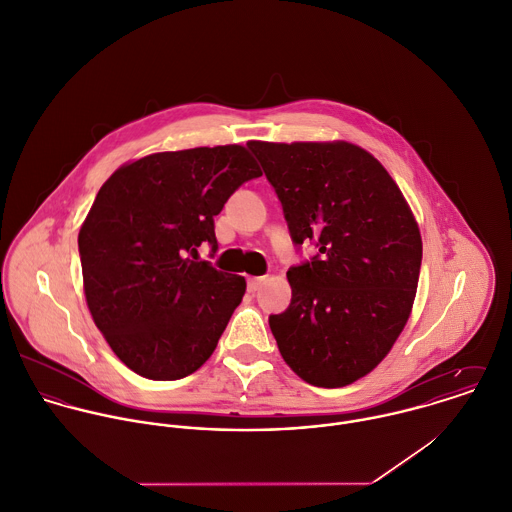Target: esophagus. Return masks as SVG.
Here are the masks:
<instances>
[{"instance_id":"obj_1","label":"esophagus","mask_w":512,"mask_h":512,"mask_svg":"<svg viewBox=\"0 0 512 512\" xmlns=\"http://www.w3.org/2000/svg\"><path fill=\"white\" fill-rule=\"evenodd\" d=\"M264 280H266V278H262V276L248 278V292H250V294H256V292L260 290V286L264 284Z\"/></svg>"}]
</instances>
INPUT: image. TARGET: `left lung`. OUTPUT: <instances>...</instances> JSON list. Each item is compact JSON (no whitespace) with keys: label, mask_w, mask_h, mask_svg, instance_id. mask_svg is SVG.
I'll list each match as a JSON object with an SVG mask.
<instances>
[{"label":"left lung","mask_w":512,"mask_h":512,"mask_svg":"<svg viewBox=\"0 0 512 512\" xmlns=\"http://www.w3.org/2000/svg\"><path fill=\"white\" fill-rule=\"evenodd\" d=\"M248 149L282 202L294 246L292 302L268 318L284 361L316 387L367 375L403 332L423 244L389 172L351 143H262Z\"/></svg>","instance_id":"obj_1"}]
</instances>
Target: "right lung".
I'll return each mask as SVG.
<instances>
[{"mask_svg":"<svg viewBox=\"0 0 512 512\" xmlns=\"http://www.w3.org/2000/svg\"><path fill=\"white\" fill-rule=\"evenodd\" d=\"M262 176L240 145L157 153L113 172L79 230L89 312L135 373L174 381L216 349L246 280L200 260L216 254L214 216Z\"/></svg>","mask_w":512,"mask_h":512,"instance_id":"obj_1","label":"right lung"}]
</instances>
